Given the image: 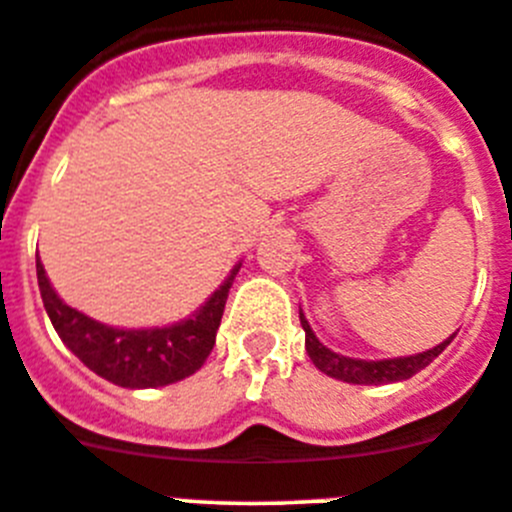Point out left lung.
Masks as SVG:
<instances>
[{
    "label": "left lung",
    "mask_w": 512,
    "mask_h": 512,
    "mask_svg": "<svg viewBox=\"0 0 512 512\" xmlns=\"http://www.w3.org/2000/svg\"><path fill=\"white\" fill-rule=\"evenodd\" d=\"M301 326H304L306 332V352H309L311 362L319 372L329 374L334 379H342V382L349 384H389V382H402V379H410L412 374H417L420 369H425L432 359L440 357L445 352L447 344L455 339L447 337L445 342L437 344V347L427 349V352L420 354H410V357H394V359H354V357H344V354L332 352L329 347L316 339V334L311 332L309 321L306 316L299 311Z\"/></svg>",
    "instance_id": "left-lung-1"
}]
</instances>
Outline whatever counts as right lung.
Returning a JSON list of instances; mask_svg holds the SVG:
<instances>
[{
    "mask_svg": "<svg viewBox=\"0 0 512 512\" xmlns=\"http://www.w3.org/2000/svg\"><path fill=\"white\" fill-rule=\"evenodd\" d=\"M238 269L241 264L233 266L228 279L213 291L211 299L196 314L178 324L155 326V329H118L67 306L52 289L40 259H37V284L55 332L87 369L118 387L148 389L180 382L203 367L216 344L223 306Z\"/></svg>",
    "mask_w": 512,
    "mask_h": 512,
    "instance_id": "right-lung-1",
    "label": "right lung"
}]
</instances>
